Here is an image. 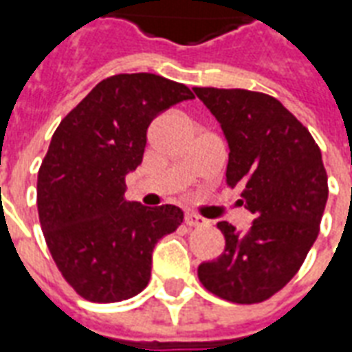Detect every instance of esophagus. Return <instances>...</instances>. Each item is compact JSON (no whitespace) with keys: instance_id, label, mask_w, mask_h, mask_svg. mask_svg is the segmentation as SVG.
Listing matches in <instances>:
<instances>
[{"instance_id":"34e87169","label":"esophagus","mask_w":352,"mask_h":352,"mask_svg":"<svg viewBox=\"0 0 352 352\" xmlns=\"http://www.w3.org/2000/svg\"><path fill=\"white\" fill-rule=\"evenodd\" d=\"M184 224L190 226V228H199V226H207L209 222H207L204 217H199V214L196 213H186L184 214Z\"/></svg>"}]
</instances>
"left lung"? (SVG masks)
I'll return each mask as SVG.
<instances>
[{
	"label": "left lung",
	"mask_w": 352,
	"mask_h": 352,
	"mask_svg": "<svg viewBox=\"0 0 352 352\" xmlns=\"http://www.w3.org/2000/svg\"><path fill=\"white\" fill-rule=\"evenodd\" d=\"M228 141L226 184L241 188L254 213L243 234L222 221L221 256L198 267L201 285L222 300L260 303L302 267L328 199L320 148L279 100L243 88H194ZM241 201V199H239Z\"/></svg>",
	"instance_id": "obj_1"
}]
</instances>
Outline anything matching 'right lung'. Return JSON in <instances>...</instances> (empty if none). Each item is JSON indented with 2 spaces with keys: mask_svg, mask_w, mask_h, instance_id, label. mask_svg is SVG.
I'll return each mask as SVG.
<instances>
[{
  "mask_svg": "<svg viewBox=\"0 0 352 352\" xmlns=\"http://www.w3.org/2000/svg\"><path fill=\"white\" fill-rule=\"evenodd\" d=\"M192 98L160 75L120 73L98 82L54 131L37 173L39 222L62 277L88 302L139 294L154 245L181 226L179 207L131 204L124 192L154 116Z\"/></svg>",
  "mask_w": 352,
  "mask_h": 352,
  "instance_id": "1",
  "label": "right lung"
}]
</instances>
